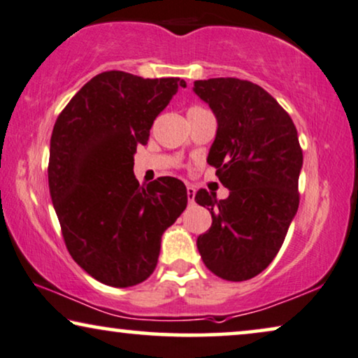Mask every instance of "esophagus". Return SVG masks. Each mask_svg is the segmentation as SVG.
Instances as JSON below:
<instances>
[{
  "instance_id": "obj_1",
  "label": "esophagus",
  "mask_w": 358,
  "mask_h": 358,
  "mask_svg": "<svg viewBox=\"0 0 358 358\" xmlns=\"http://www.w3.org/2000/svg\"><path fill=\"white\" fill-rule=\"evenodd\" d=\"M187 194H188V201L193 203L194 201V188L193 187H188L187 188Z\"/></svg>"
}]
</instances>
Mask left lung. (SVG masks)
Instances as JSON below:
<instances>
[{
    "label": "left lung",
    "instance_id": "left-lung-1",
    "mask_svg": "<svg viewBox=\"0 0 358 358\" xmlns=\"http://www.w3.org/2000/svg\"><path fill=\"white\" fill-rule=\"evenodd\" d=\"M193 92L216 116L208 164L229 189L226 199L203 188L194 196L213 217L196 245L214 275L244 282L271 264L298 211V132L276 99L247 80H198Z\"/></svg>",
    "mask_w": 358,
    "mask_h": 358
}]
</instances>
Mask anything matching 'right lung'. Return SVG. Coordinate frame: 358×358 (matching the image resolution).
Returning <instances> with one entry per match:
<instances>
[{
  "label": "right lung",
  "instance_id": "right-lung-1",
  "mask_svg": "<svg viewBox=\"0 0 358 358\" xmlns=\"http://www.w3.org/2000/svg\"><path fill=\"white\" fill-rule=\"evenodd\" d=\"M180 78H142L126 71L93 76L70 99L52 131L49 189L71 259L109 287L149 278L162 234L187 208V187L171 176L139 185L137 145Z\"/></svg>",
  "mask_w": 358,
  "mask_h": 358
}]
</instances>
